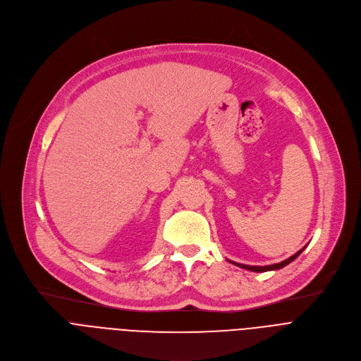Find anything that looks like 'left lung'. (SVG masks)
Returning a JSON list of instances; mask_svg holds the SVG:
<instances>
[{"label": "left lung", "instance_id": "8db88e82", "mask_svg": "<svg viewBox=\"0 0 361 361\" xmlns=\"http://www.w3.org/2000/svg\"><path fill=\"white\" fill-rule=\"evenodd\" d=\"M305 247H302L301 250H298L294 255H291V257H288L287 260H284V262H281V263H277V264H271V266H247V264H240V263H234L235 266H238V267H241V269H245V270H250V271H254V273H263V271H271V270H280V269H283V267H286L287 264H290L293 260H295L297 257L302 252V250H304ZM233 263V262H231Z\"/></svg>", "mask_w": 361, "mask_h": 361}]
</instances>
